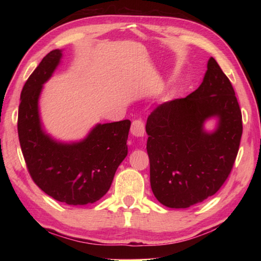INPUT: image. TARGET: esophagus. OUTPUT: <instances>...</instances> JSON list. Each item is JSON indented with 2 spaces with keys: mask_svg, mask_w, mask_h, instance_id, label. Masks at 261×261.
<instances>
[{
  "mask_svg": "<svg viewBox=\"0 0 261 261\" xmlns=\"http://www.w3.org/2000/svg\"><path fill=\"white\" fill-rule=\"evenodd\" d=\"M145 122L142 120H135L131 124V134L136 137H143L145 136Z\"/></svg>",
  "mask_w": 261,
  "mask_h": 261,
  "instance_id": "obj_1",
  "label": "esophagus"
}]
</instances>
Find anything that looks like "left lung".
Wrapping results in <instances>:
<instances>
[{"instance_id":"left-lung-1","label":"left lung","mask_w":261,"mask_h":261,"mask_svg":"<svg viewBox=\"0 0 261 261\" xmlns=\"http://www.w3.org/2000/svg\"><path fill=\"white\" fill-rule=\"evenodd\" d=\"M218 118L213 133L204 121ZM147 152L153 195L186 208L214 195L228 178L242 136V115L231 82L211 57L202 84L184 98L160 104L148 116Z\"/></svg>"}]
</instances>
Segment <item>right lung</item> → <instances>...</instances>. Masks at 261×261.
Returning <instances> with one entry per match:
<instances>
[{
	"label": "right lung",
	"mask_w": 261,
	"mask_h": 261,
	"mask_svg": "<svg viewBox=\"0 0 261 261\" xmlns=\"http://www.w3.org/2000/svg\"><path fill=\"white\" fill-rule=\"evenodd\" d=\"M62 56L59 49L49 53L22 88L19 140L27 168L39 188L56 201L86 205L98 201L110 190L116 169L127 154L131 122L96 124L79 142H60L47 135L39 115V97Z\"/></svg>",
	"instance_id": "right-lung-1"
}]
</instances>
